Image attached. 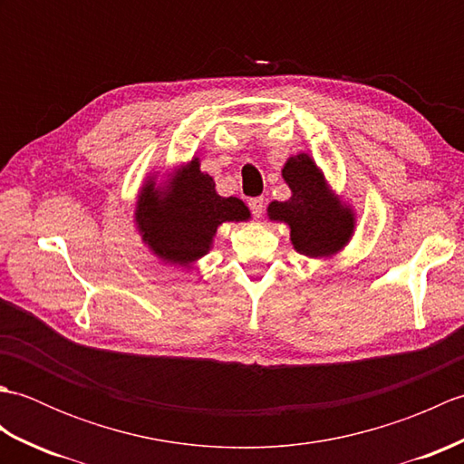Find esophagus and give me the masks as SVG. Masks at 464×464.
<instances>
[{
	"label": "esophagus",
	"mask_w": 464,
	"mask_h": 464,
	"mask_svg": "<svg viewBox=\"0 0 464 464\" xmlns=\"http://www.w3.org/2000/svg\"><path fill=\"white\" fill-rule=\"evenodd\" d=\"M249 207L255 217H261V213L265 211V199L263 197H253V199H249Z\"/></svg>",
	"instance_id": "esophagus-1"
}]
</instances>
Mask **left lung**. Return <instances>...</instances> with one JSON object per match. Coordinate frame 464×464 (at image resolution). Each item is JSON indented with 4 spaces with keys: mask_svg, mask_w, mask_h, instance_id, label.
<instances>
[{
    "mask_svg": "<svg viewBox=\"0 0 464 464\" xmlns=\"http://www.w3.org/2000/svg\"><path fill=\"white\" fill-rule=\"evenodd\" d=\"M283 179L291 187L289 201L267 207L271 221H283L291 229V243L307 257H331L349 243L354 231V213L334 195L323 171L307 153L289 157Z\"/></svg>",
    "mask_w": 464,
    "mask_h": 464,
    "instance_id": "obj_1",
    "label": "left lung"
}]
</instances>
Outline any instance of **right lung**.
<instances>
[{"mask_svg": "<svg viewBox=\"0 0 464 464\" xmlns=\"http://www.w3.org/2000/svg\"><path fill=\"white\" fill-rule=\"evenodd\" d=\"M249 209L237 197H221L199 160L177 169L167 187L147 179L137 197L135 223L143 243L165 263L189 267L209 253L217 227L247 221Z\"/></svg>", "mask_w": 464, "mask_h": 464, "instance_id": "right-lung-1", "label": "right lung"}]
</instances>
